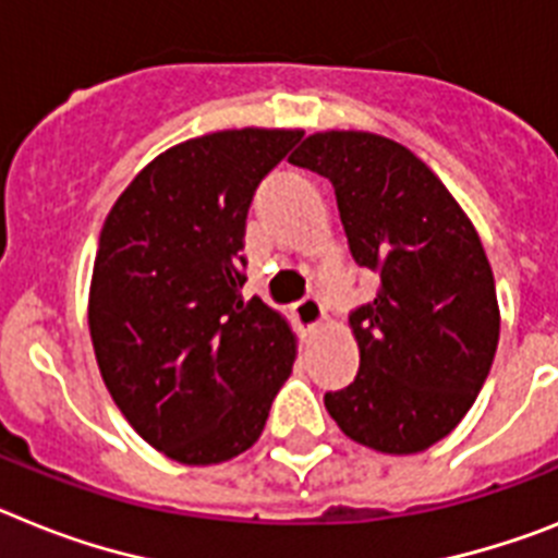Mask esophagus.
I'll use <instances>...</instances> for the list:
<instances>
[{
	"label": "esophagus",
	"mask_w": 558,
	"mask_h": 558,
	"mask_svg": "<svg viewBox=\"0 0 558 558\" xmlns=\"http://www.w3.org/2000/svg\"><path fill=\"white\" fill-rule=\"evenodd\" d=\"M294 317H298V323L303 326V331H314L317 326H323L326 312H323V306H319V300L308 294V298L294 303Z\"/></svg>",
	"instance_id": "obj_1"
}]
</instances>
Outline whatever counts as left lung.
Returning a JSON list of instances; mask_svg holds the SVG:
<instances>
[{"label": "left lung", "mask_w": 558, "mask_h": 558, "mask_svg": "<svg viewBox=\"0 0 558 558\" xmlns=\"http://www.w3.org/2000/svg\"><path fill=\"white\" fill-rule=\"evenodd\" d=\"M289 162L337 193L353 260L379 278L351 314L360 373L326 410L342 433L385 454L447 438L492 371L500 306L481 235L410 148L371 132H317Z\"/></svg>", "instance_id": "left-lung-1"}]
</instances>
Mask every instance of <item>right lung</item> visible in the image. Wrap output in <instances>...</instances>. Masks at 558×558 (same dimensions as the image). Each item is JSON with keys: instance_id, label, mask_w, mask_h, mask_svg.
Wrapping results in <instances>:
<instances>
[{"instance_id": "add662e5", "label": "right lung", "mask_w": 558, "mask_h": 558, "mask_svg": "<svg viewBox=\"0 0 558 558\" xmlns=\"http://www.w3.org/2000/svg\"><path fill=\"white\" fill-rule=\"evenodd\" d=\"M298 129H227L173 145L120 193L100 230L89 333L134 433L185 466L225 463L260 438L298 339L244 300L255 187Z\"/></svg>"}]
</instances>
